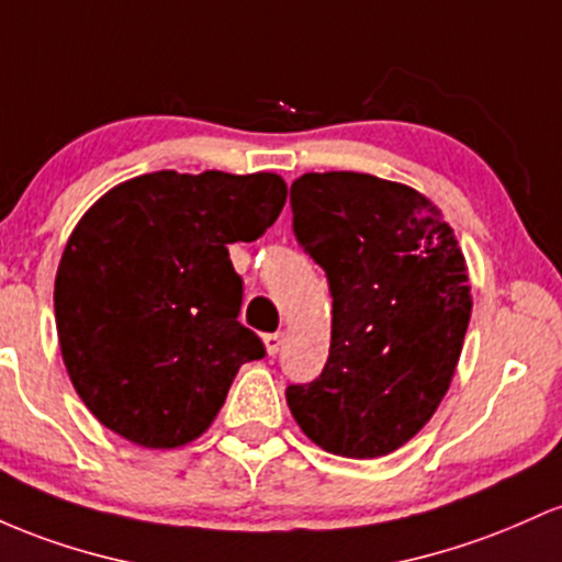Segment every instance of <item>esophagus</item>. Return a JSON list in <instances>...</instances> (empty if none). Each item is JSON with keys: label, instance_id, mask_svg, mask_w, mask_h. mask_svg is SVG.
Returning <instances> with one entry per match:
<instances>
[{"label": "esophagus", "instance_id": "34e87169", "mask_svg": "<svg viewBox=\"0 0 562 562\" xmlns=\"http://www.w3.org/2000/svg\"><path fill=\"white\" fill-rule=\"evenodd\" d=\"M262 342H265V350H268V356H276L283 345V334H265Z\"/></svg>", "mask_w": 562, "mask_h": 562}]
</instances>
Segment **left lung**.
<instances>
[{
  "label": "left lung",
  "mask_w": 562,
  "mask_h": 562,
  "mask_svg": "<svg viewBox=\"0 0 562 562\" xmlns=\"http://www.w3.org/2000/svg\"><path fill=\"white\" fill-rule=\"evenodd\" d=\"M292 212L334 297L329 361L289 384L292 417L324 451L387 457L449 393L472 313L468 262L438 206L403 182L307 172Z\"/></svg>",
  "instance_id": "8db88e82"
}]
</instances>
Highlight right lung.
I'll list each match as a JSON object with an SVG mask.
<instances>
[{
  "label": "right lung",
  "instance_id": "1",
  "mask_svg": "<svg viewBox=\"0 0 562 562\" xmlns=\"http://www.w3.org/2000/svg\"><path fill=\"white\" fill-rule=\"evenodd\" d=\"M286 204L273 172L140 175L103 193L63 249L55 324L79 398L143 449L191 443L265 348L238 324L228 244L255 241Z\"/></svg>",
  "mask_w": 562,
  "mask_h": 562
}]
</instances>
